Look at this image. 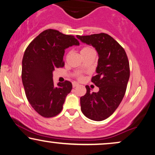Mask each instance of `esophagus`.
Returning <instances> with one entry per match:
<instances>
[{"label":"esophagus","instance_id":"esophagus-1","mask_svg":"<svg viewBox=\"0 0 155 155\" xmlns=\"http://www.w3.org/2000/svg\"><path fill=\"white\" fill-rule=\"evenodd\" d=\"M78 85H79V84L77 83V82H73V87H78Z\"/></svg>","mask_w":155,"mask_h":155}]
</instances>
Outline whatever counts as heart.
<instances>
[{
  "label": "heart",
  "instance_id": "obj_1",
  "mask_svg": "<svg viewBox=\"0 0 155 155\" xmlns=\"http://www.w3.org/2000/svg\"><path fill=\"white\" fill-rule=\"evenodd\" d=\"M91 49H92V48H90V47H84V48H82V49L81 50V53H83V52H85V51H89V50H91ZM82 76L81 75H78V79H82Z\"/></svg>",
  "mask_w": 155,
  "mask_h": 155
}]
</instances>
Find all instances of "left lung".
Masks as SVG:
<instances>
[{
    "mask_svg": "<svg viewBox=\"0 0 155 155\" xmlns=\"http://www.w3.org/2000/svg\"><path fill=\"white\" fill-rule=\"evenodd\" d=\"M80 41L96 48L99 54L97 75L92 82L98 92H90L80 97L81 111L91 120L101 121L112 115L121 102L130 77V65L124 48L111 36L105 33L80 36Z\"/></svg>",
    "mask_w": 155,
    "mask_h": 155,
    "instance_id": "left-lung-1",
    "label": "left lung"
}]
</instances>
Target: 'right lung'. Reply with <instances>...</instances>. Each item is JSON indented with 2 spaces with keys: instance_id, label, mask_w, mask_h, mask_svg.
<instances>
[{
  "instance_id": "1",
  "label": "right lung",
  "mask_w": 155,
  "mask_h": 155,
  "mask_svg": "<svg viewBox=\"0 0 155 155\" xmlns=\"http://www.w3.org/2000/svg\"><path fill=\"white\" fill-rule=\"evenodd\" d=\"M73 35L48 29L34 39L22 58V80L27 100L39 115L51 118L60 114L73 87L70 81L55 86L53 71L64 66L65 49L79 45Z\"/></svg>"
}]
</instances>
